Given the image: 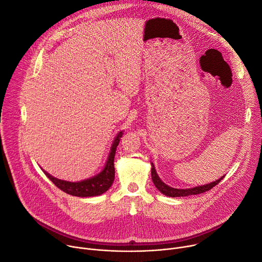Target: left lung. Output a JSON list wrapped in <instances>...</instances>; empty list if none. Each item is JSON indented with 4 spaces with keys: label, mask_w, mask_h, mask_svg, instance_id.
Masks as SVG:
<instances>
[{
    "label": "left lung",
    "mask_w": 262,
    "mask_h": 262,
    "mask_svg": "<svg viewBox=\"0 0 262 262\" xmlns=\"http://www.w3.org/2000/svg\"><path fill=\"white\" fill-rule=\"evenodd\" d=\"M151 175H152V180H153V184L155 185V187L162 192L163 194L170 196V197H182V196H189V195H196V194H200V193H204L207 192L209 190H211L213 187H215L216 185L219 184V182L223 180V178L225 176H223L221 178H219L218 180H215V182L209 184V185H205V186H199V187H195L192 189H174L171 188L169 186H167L165 183H163L160 178L158 177L155 168L152 164V169H151Z\"/></svg>",
    "instance_id": "8db88e82"
}]
</instances>
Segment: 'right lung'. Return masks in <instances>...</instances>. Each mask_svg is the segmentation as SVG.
I'll return each instance as SVG.
<instances>
[{
	"label": "right lung",
	"instance_id": "right-lung-1",
	"mask_svg": "<svg viewBox=\"0 0 262 262\" xmlns=\"http://www.w3.org/2000/svg\"><path fill=\"white\" fill-rule=\"evenodd\" d=\"M122 136H123V131L119 132L114 139L112 148H111V152H110V155L108 157L107 164H106L104 170L92 178L83 180V182H79V183H70V182H66V180L57 179L45 171H44V173L58 189H61L63 192L70 194L72 196L91 197V196H97V195L103 194L113 184L114 175H115L114 156H115V151L118 146L120 137Z\"/></svg>",
	"mask_w": 262,
	"mask_h": 262
}]
</instances>
